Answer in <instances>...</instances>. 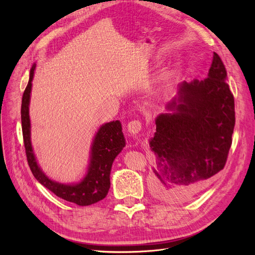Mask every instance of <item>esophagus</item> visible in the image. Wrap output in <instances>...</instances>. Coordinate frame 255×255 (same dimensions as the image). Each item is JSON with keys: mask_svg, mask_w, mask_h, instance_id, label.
<instances>
[{"mask_svg": "<svg viewBox=\"0 0 255 255\" xmlns=\"http://www.w3.org/2000/svg\"><path fill=\"white\" fill-rule=\"evenodd\" d=\"M142 128V125L139 120H133L128 123L127 126V130L130 134L136 136L137 134H139V132Z\"/></svg>", "mask_w": 255, "mask_h": 255, "instance_id": "esophagus-1", "label": "esophagus"}]
</instances>
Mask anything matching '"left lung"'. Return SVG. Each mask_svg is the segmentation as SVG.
<instances>
[{"label": "left lung", "instance_id": "left-lung-1", "mask_svg": "<svg viewBox=\"0 0 255 255\" xmlns=\"http://www.w3.org/2000/svg\"><path fill=\"white\" fill-rule=\"evenodd\" d=\"M227 70L214 53L207 78L183 82L155 119L149 140L155 155L152 190L167 202H184L203 190L226 165L235 126Z\"/></svg>", "mask_w": 255, "mask_h": 255}]
</instances>
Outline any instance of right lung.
I'll use <instances>...</instances> for the list:
<instances>
[{
  "instance_id": "add662e5",
  "label": "right lung",
  "mask_w": 255,
  "mask_h": 255,
  "mask_svg": "<svg viewBox=\"0 0 255 255\" xmlns=\"http://www.w3.org/2000/svg\"><path fill=\"white\" fill-rule=\"evenodd\" d=\"M35 68L36 64L30 69L28 84L23 94L21 105L23 140L30 170L38 182L66 201L81 206L91 205L101 201L109 194L111 187L110 176L114 160L126 146L121 122L119 120L111 121L99 128L91 144L87 172L83 180L73 184H64L51 180L38 165L30 140L29 101Z\"/></svg>"
}]
</instances>
